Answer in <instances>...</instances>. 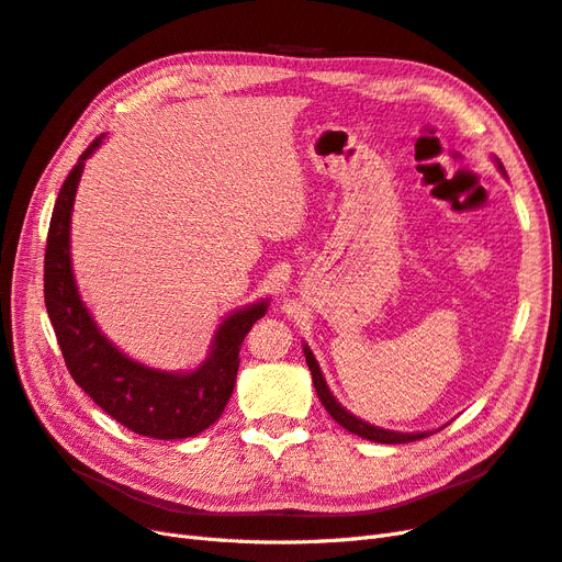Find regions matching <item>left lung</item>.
Instances as JSON below:
<instances>
[{
  "mask_svg": "<svg viewBox=\"0 0 562 562\" xmlns=\"http://www.w3.org/2000/svg\"><path fill=\"white\" fill-rule=\"evenodd\" d=\"M494 162H496V169H499V171L506 176V169H504V165L499 162V159L494 157ZM303 356H306L308 370H311V374H313V386H315V391H317L319 403L325 405V409L331 414V419H334L336 424L344 426V428L350 430V432H356V436H360V438H364V440H372V442H383V445H403V442H414V440L428 438V436H432V432H438L440 428H445V426H440V428H436V430L403 432V430L379 428V426H374V424H367L364 419H358L356 414H350L346 407H341L339 400H336V397L331 395V391H329V386H327V381H325V376H323V370H319V364H317V360H315V356H313V350L308 348V344H303Z\"/></svg>",
  "mask_w": 562,
  "mask_h": 562,
  "instance_id": "left-lung-1",
  "label": "left lung"
}]
</instances>
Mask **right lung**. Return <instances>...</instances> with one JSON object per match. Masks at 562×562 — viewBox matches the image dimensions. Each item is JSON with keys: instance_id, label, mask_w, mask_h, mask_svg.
<instances>
[{"instance_id": "1", "label": "right lung", "mask_w": 562, "mask_h": 562, "mask_svg": "<svg viewBox=\"0 0 562 562\" xmlns=\"http://www.w3.org/2000/svg\"><path fill=\"white\" fill-rule=\"evenodd\" d=\"M103 138H95L82 153L58 192L44 254L46 313L75 383L112 419L146 438H192L226 409L235 389L239 346L256 319L266 315L270 301L261 299L223 317L206 358L190 372L157 370L112 344L79 296L70 259L75 192L87 159L101 148Z\"/></svg>"}]
</instances>
